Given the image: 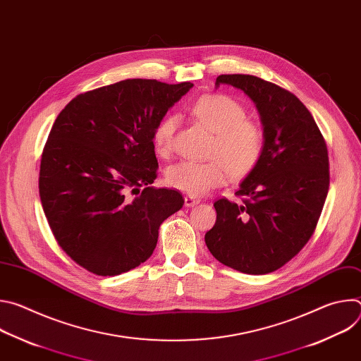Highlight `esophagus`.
Instances as JSON below:
<instances>
[{
	"label": "esophagus",
	"mask_w": 361,
	"mask_h": 361,
	"mask_svg": "<svg viewBox=\"0 0 361 361\" xmlns=\"http://www.w3.org/2000/svg\"><path fill=\"white\" fill-rule=\"evenodd\" d=\"M198 202H200V200L197 197H192V195H185V198H184L185 207H194V205L198 204Z\"/></svg>",
	"instance_id": "esophagus-1"
}]
</instances>
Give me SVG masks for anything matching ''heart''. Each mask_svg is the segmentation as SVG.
Listing matches in <instances>:
<instances>
[{"instance_id":"1","label":"heart","mask_w":361,"mask_h":361,"mask_svg":"<svg viewBox=\"0 0 361 361\" xmlns=\"http://www.w3.org/2000/svg\"><path fill=\"white\" fill-rule=\"evenodd\" d=\"M194 118L214 134L209 151L210 161H181L167 169L166 183L190 195H201L213 187L250 176L259 167L266 149L263 127L247 120L245 109L226 94L200 97L191 107ZM177 117L166 116L152 131V145L167 157L174 147Z\"/></svg>"}]
</instances>
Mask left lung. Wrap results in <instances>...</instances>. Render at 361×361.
Segmentation results:
<instances>
[{"label": "left lung", "mask_w": 361, "mask_h": 361, "mask_svg": "<svg viewBox=\"0 0 361 361\" xmlns=\"http://www.w3.org/2000/svg\"><path fill=\"white\" fill-rule=\"evenodd\" d=\"M243 90L260 113L263 159L235 191L220 198L217 220L205 233L216 259L245 274L283 267L313 235L329 192V152L312 113L290 91L247 74H223L216 85Z\"/></svg>", "instance_id": "8db88e82"}]
</instances>
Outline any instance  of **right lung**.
<instances>
[{"label": "right lung", "mask_w": 361, "mask_h": 361, "mask_svg": "<svg viewBox=\"0 0 361 361\" xmlns=\"http://www.w3.org/2000/svg\"><path fill=\"white\" fill-rule=\"evenodd\" d=\"M133 78L73 98L44 145L38 188L60 247L97 276H118L149 259L161 223L183 195L157 178L152 131L190 88Z\"/></svg>", "instance_id": "obj_1"}]
</instances>
